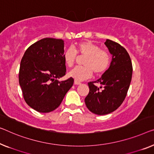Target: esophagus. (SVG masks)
Instances as JSON below:
<instances>
[{
  "label": "esophagus",
  "instance_id": "obj_1",
  "mask_svg": "<svg viewBox=\"0 0 154 154\" xmlns=\"http://www.w3.org/2000/svg\"><path fill=\"white\" fill-rule=\"evenodd\" d=\"M74 84H75V85H79V84H81V82H78V81H77V80H75V82H74Z\"/></svg>",
  "mask_w": 154,
  "mask_h": 154
}]
</instances>
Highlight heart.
I'll return each mask as SVG.
<instances>
[{"instance_id":"obj_1","label":"heart","mask_w":154,"mask_h":154,"mask_svg":"<svg viewBox=\"0 0 154 154\" xmlns=\"http://www.w3.org/2000/svg\"><path fill=\"white\" fill-rule=\"evenodd\" d=\"M77 54L85 57L82 62L84 66L75 67L69 72L70 76L77 81L88 79L93 72L95 75H102L109 67L111 57L109 52L90 41L80 42L75 45V50L69 48L64 52L63 60L68 67L75 64Z\"/></svg>"}]
</instances>
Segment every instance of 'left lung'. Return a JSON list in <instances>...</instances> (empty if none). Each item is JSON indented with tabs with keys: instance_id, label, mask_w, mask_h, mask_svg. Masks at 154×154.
I'll return each instance as SVG.
<instances>
[{
	"instance_id": "obj_1",
	"label": "left lung",
	"mask_w": 154,
	"mask_h": 154,
	"mask_svg": "<svg viewBox=\"0 0 154 154\" xmlns=\"http://www.w3.org/2000/svg\"><path fill=\"white\" fill-rule=\"evenodd\" d=\"M104 44L113 55L111 65L97 81L88 82L89 93L85 98L89 111L100 116L116 111L122 104L133 72L131 60L125 48L109 39ZM95 83H100L101 86L99 88Z\"/></svg>"
}]
</instances>
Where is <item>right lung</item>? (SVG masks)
I'll use <instances>...</instances> for the list:
<instances>
[{
    "label": "right lung",
    "mask_w": 154,
    "mask_h": 154,
    "mask_svg": "<svg viewBox=\"0 0 154 154\" xmlns=\"http://www.w3.org/2000/svg\"><path fill=\"white\" fill-rule=\"evenodd\" d=\"M62 39L44 38L31 45L20 61L18 80L26 102L40 113L59 107L74 79L59 82L66 72Z\"/></svg>",
    "instance_id": "right-lung-1"
}]
</instances>
